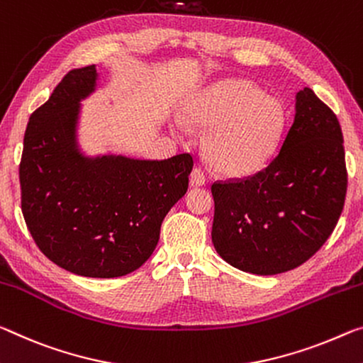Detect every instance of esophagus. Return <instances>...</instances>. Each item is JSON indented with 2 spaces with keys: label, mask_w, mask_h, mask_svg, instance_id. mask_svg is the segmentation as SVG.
Listing matches in <instances>:
<instances>
[{
  "label": "esophagus",
  "mask_w": 363,
  "mask_h": 363,
  "mask_svg": "<svg viewBox=\"0 0 363 363\" xmlns=\"http://www.w3.org/2000/svg\"><path fill=\"white\" fill-rule=\"evenodd\" d=\"M191 184L195 187L205 186L206 184V174L202 168H194L192 174H191Z\"/></svg>",
  "instance_id": "obj_1"
}]
</instances>
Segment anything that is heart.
<instances>
[{
	"instance_id": "obj_1",
	"label": "heart",
	"mask_w": 363,
	"mask_h": 363,
	"mask_svg": "<svg viewBox=\"0 0 363 363\" xmlns=\"http://www.w3.org/2000/svg\"><path fill=\"white\" fill-rule=\"evenodd\" d=\"M187 121L210 132L205 155L226 176L262 169L278 147L284 113L278 101L263 99L250 82H226L206 91L187 108Z\"/></svg>"
}]
</instances>
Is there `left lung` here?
<instances>
[{"label": "left lung", "mask_w": 363, "mask_h": 363, "mask_svg": "<svg viewBox=\"0 0 363 363\" xmlns=\"http://www.w3.org/2000/svg\"><path fill=\"white\" fill-rule=\"evenodd\" d=\"M346 191L341 125L330 106L303 89L296 96L294 123L268 166L211 184L213 245L242 272H289L335 231Z\"/></svg>", "instance_id": "8db88e82"}]
</instances>
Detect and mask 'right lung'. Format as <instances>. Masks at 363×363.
<instances>
[{"label": "right lung", "mask_w": 363, "mask_h": 363, "mask_svg": "<svg viewBox=\"0 0 363 363\" xmlns=\"http://www.w3.org/2000/svg\"><path fill=\"white\" fill-rule=\"evenodd\" d=\"M95 80V66L74 69L32 113L19 164L21 208L37 247L57 267L116 278L153 254L161 223L187 192L194 158H82L74 145L77 101Z\"/></svg>", "instance_id": "obj_1"}]
</instances>
